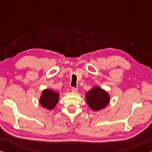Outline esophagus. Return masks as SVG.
Wrapping results in <instances>:
<instances>
[{"label":"esophagus","mask_w":152,"mask_h":152,"mask_svg":"<svg viewBox=\"0 0 152 152\" xmlns=\"http://www.w3.org/2000/svg\"><path fill=\"white\" fill-rule=\"evenodd\" d=\"M77 90H78V89L75 88V87H72V88H71V91H72V92H74V93L77 92Z\"/></svg>","instance_id":"esophagus-1"}]
</instances>
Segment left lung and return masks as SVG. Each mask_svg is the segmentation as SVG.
Returning <instances> with one entry per match:
<instances>
[{
  "label": "left lung",
  "mask_w": 152,
  "mask_h": 152,
  "mask_svg": "<svg viewBox=\"0 0 152 152\" xmlns=\"http://www.w3.org/2000/svg\"><path fill=\"white\" fill-rule=\"evenodd\" d=\"M86 102L93 111H97L105 108L109 103V93L99 86H95L86 93Z\"/></svg>",
  "instance_id": "8db88e82"
}]
</instances>
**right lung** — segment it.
I'll return each instance as SVG.
<instances>
[{"mask_svg":"<svg viewBox=\"0 0 152 152\" xmlns=\"http://www.w3.org/2000/svg\"><path fill=\"white\" fill-rule=\"evenodd\" d=\"M59 93L50 89H45L41 93L39 102L43 107L51 110L55 107L59 102Z\"/></svg>","mask_w":152,"mask_h":152,"instance_id":"right-lung-1","label":"right lung"}]
</instances>
